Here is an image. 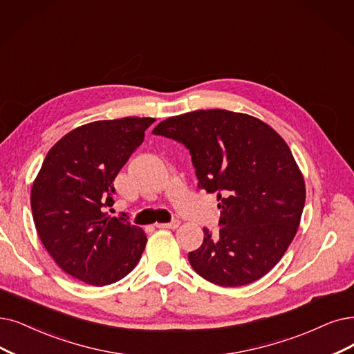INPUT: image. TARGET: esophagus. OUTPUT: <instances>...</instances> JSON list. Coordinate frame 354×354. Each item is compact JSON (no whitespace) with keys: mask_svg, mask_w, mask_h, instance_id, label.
<instances>
[{"mask_svg":"<svg viewBox=\"0 0 354 354\" xmlns=\"http://www.w3.org/2000/svg\"><path fill=\"white\" fill-rule=\"evenodd\" d=\"M180 226V221H173L169 223H157V228H161V230H176Z\"/></svg>","mask_w":354,"mask_h":354,"instance_id":"esophagus-1","label":"esophagus"}]
</instances>
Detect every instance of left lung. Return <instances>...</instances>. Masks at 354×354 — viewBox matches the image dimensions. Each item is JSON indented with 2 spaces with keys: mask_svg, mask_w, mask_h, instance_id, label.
Returning <instances> with one entry per match:
<instances>
[{
  "mask_svg": "<svg viewBox=\"0 0 354 354\" xmlns=\"http://www.w3.org/2000/svg\"><path fill=\"white\" fill-rule=\"evenodd\" d=\"M152 133L185 145L197 186L218 194L221 230L203 228L202 245L189 252L193 270L223 288L270 272L298 231L306 196L285 139L257 118L222 109L168 118Z\"/></svg>",
  "mask_w": 354,
  "mask_h": 354,
  "instance_id": "8db88e82",
  "label": "left lung"
}]
</instances>
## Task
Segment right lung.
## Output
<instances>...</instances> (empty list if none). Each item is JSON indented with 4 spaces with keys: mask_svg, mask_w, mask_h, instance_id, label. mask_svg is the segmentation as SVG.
<instances>
[{
    "mask_svg": "<svg viewBox=\"0 0 354 354\" xmlns=\"http://www.w3.org/2000/svg\"><path fill=\"white\" fill-rule=\"evenodd\" d=\"M152 118L97 120L61 138L30 192L37 235L55 263L84 283L106 286L129 274L147 235L126 218L110 216L113 181L142 144Z\"/></svg>",
    "mask_w": 354,
    "mask_h": 354,
    "instance_id": "right-lung-1",
    "label": "right lung"
}]
</instances>
